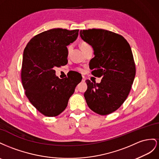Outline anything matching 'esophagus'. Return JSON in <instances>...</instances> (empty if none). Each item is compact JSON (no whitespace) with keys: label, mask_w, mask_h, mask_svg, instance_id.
<instances>
[{"label":"esophagus","mask_w":159,"mask_h":159,"mask_svg":"<svg viewBox=\"0 0 159 159\" xmlns=\"http://www.w3.org/2000/svg\"><path fill=\"white\" fill-rule=\"evenodd\" d=\"M82 81H83V82H84V81H85V77L84 76H83V80H82Z\"/></svg>","instance_id":"obj_1"}]
</instances>
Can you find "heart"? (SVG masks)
<instances>
[{
  "instance_id": "1",
  "label": "heart",
  "mask_w": 159,
  "mask_h": 159,
  "mask_svg": "<svg viewBox=\"0 0 159 159\" xmlns=\"http://www.w3.org/2000/svg\"><path fill=\"white\" fill-rule=\"evenodd\" d=\"M88 47H89V44L88 43H87L83 42V43H82L80 44V48L82 49V50L84 49V48H85ZM71 48H72L71 45H70V46L68 47V52H70ZM78 69L79 71H82V70H83V69H81V68H78V69Z\"/></svg>"
}]
</instances>
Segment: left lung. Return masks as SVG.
Listing matches in <instances>:
<instances>
[{"instance_id": "8db88e82", "label": "left lung", "mask_w": 159, "mask_h": 159, "mask_svg": "<svg viewBox=\"0 0 159 159\" xmlns=\"http://www.w3.org/2000/svg\"><path fill=\"white\" fill-rule=\"evenodd\" d=\"M80 36L93 48L92 75L102 78L100 83L86 80V102L97 114L109 115L123 104L132 87L136 74L132 51L122 36L109 30H81Z\"/></svg>"}]
</instances>
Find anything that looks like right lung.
I'll use <instances>...</instances> for the list:
<instances>
[{"instance_id":"obj_1","label":"right lung","mask_w":159,"mask_h":159,"mask_svg":"<svg viewBox=\"0 0 159 159\" xmlns=\"http://www.w3.org/2000/svg\"><path fill=\"white\" fill-rule=\"evenodd\" d=\"M79 30L53 29L43 32L32 38L24 50L22 86L32 105L44 116H56L64 111L82 80L75 71L61 79L54 70L67 64L66 46L77 39Z\"/></svg>"}]
</instances>
